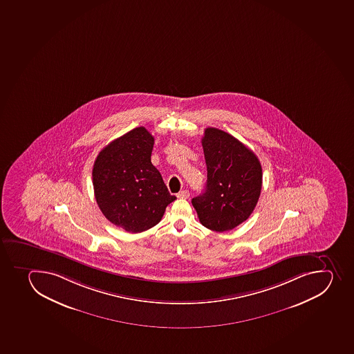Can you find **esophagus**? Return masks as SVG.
<instances>
[{
    "label": "esophagus",
    "mask_w": 354,
    "mask_h": 354,
    "mask_svg": "<svg viewBox=\"0 0 354 354\" xmlns=\"http://www.w3.org/2000/svg\"><path fill=\"white\" fill-rule=\"evenodd\" d=\"M189 196H190V194H189L188 190H182V192H178V198L187 199L189 198Z\"/></svg>",
    "instance_id": "1"
}]
</instances>
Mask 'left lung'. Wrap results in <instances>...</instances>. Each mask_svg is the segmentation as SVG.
Masks as SVG:
<instances>
[{"instance_id":"obj_1","label":"left lung","mask_w":354,"mask_h":354,"mask_svg":"<svg viewBox=\"0 0 354 354\" xmlns=\"http://www.w3.org/2000/svg\"><path fill=\"white\" fill-rule=\"evenodd\" d=\"M202 145L207 180L205 192L192 198V205L203 226L232 230L256 207L263 185L261 164L242 142L218 128H206Z\"/></svg>"}]
</instances>
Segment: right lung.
I'll list each match as a JSON object with an SVG mask.
<instances>
[{
  "label": "right lung",
  "instance_id": "add662e5",
  "mask_svg": "<svg viewBox=\"0 0 354 354\" xmlns=\"http://www.w3.org/2000/svg\"><path fill=\"white\" fill-rule=\"evenodd\" d=\"M155 138L145 127L109 143L95 160V198L105 218L128 232H142L162 220L176 201L152 165Z\"/></svg>",
  "mask_w": 354,
  "mask_h": 354
}]
</instances>
